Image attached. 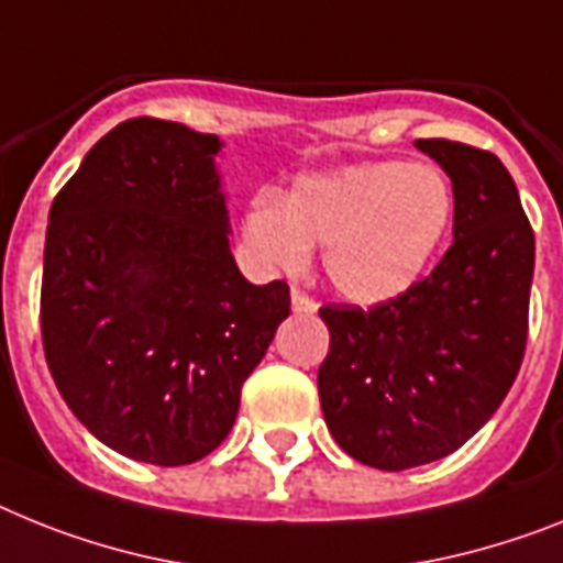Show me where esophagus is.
Segmentation results:
<instances>
[{
    "mask_svg": "<svg viewBox=\"0 0 563 563\" xmlns=\"http://www.w3.org/2000/svg\"><path fill=\"white\" fill-rule=\"evenodd\" d=\"M291 311H295V314H314V311H318V306H314V300H311V297H306L303 291L295 289L291 291Z\"/></svg>",
    "mask_w": 563,
    "mask_h": 563,
    "instance_id": "esophagus-1",
    "label": "esophagus"
}]
</instances>
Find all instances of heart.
Returning a JSON list of instances; mask_svg holds the SVG:
<instances>
[{"label":"heart","mask_w":563,"mask_h":563,"mask_svg":"<svg viewBox=\"0 0 563 563\" xmlns=\"http://www.w3.org/2000/svg\"><path fill=\"white\" fill-rule=\"evenodd\" d=\"M455 194L432 165L400 159L306 174L277 202L260 194L243 243L260 266L300 272L323 245V274L357 306L389 303L423 277L452 229Z\"/></svg>","instance_id":"b5f03b06"}]
</instances>
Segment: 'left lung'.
Instances as JSON below:
<instances>
[{
  "mask_svg": "<svg viewBox=\"0 0 563 563\" xmlns=\"http://www.w3.org/2000/svg\"><path fill=\"white\" fill-rule=\"evenodd\" d=\"M415 148L452 179V245L427 280L363 311L323 306L332 343L318 369L340 450L386 472L464 446L521 369L536 234L495 154L450 140Z\"/></svg>",
  "mask_w": 563,
  "mask_h": 563,
  "instance_id": "1",
  "label": "left lung"
}]
</instances>
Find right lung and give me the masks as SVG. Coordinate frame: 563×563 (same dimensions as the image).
Masks as SVG:
<instances>
[{
  "label": "right lung",
  "instance_id": "add662e5",
  "mask_svg": "<svg viewBox=\"0 0 563 563\" xmlns=\"http://www.w3.org/2000/svg\"><path fill=\"white\" fill-rule=\"evenodd\" d=\"M220 148V136L179 122L125 120L85 154L48 214V369L79 423L143 464L214 452L289 318V286H254L234 263Z\"/></svg>",
  "mask_w": 563,
  "mask_h": 563
}]
</instances>
